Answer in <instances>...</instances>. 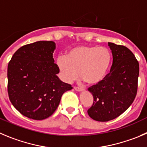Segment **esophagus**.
Here are the masks:
<instances>
[{"label":"esophagus","mask_w":147,"mask_h":147,"mask_svg":"<svg viewBox=\"0 0 147 147\" xmlns=\"http://www.w3.org/2000/svg\"><path fill=\"white\" fill-rule=\"evenodd\" d=\"M74 89H75V90H77V91H82V90H84L83 88H80L78 87V86H75V87H74Z\"/></svg>","instance_id":"1"}]
</instances>
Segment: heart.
I'll return each instance as SVG.
<instances>
[{
	"instance_id": "1",
	"label": "heart",
	"mask_w": 147,
	"mask_h": 147,
	"mask_svg": "<svg viewBox=\"0 0 147 147\" xmlns=\"http://www.w3.org/2000/svg\"><path fill=\"white\" fill-rule=\"evenodd\" d=\"M111 51L106 47L76 46L68 51L66 57L57 60L62 78L70 83L79 76L88 85H96L105 80L112 64Z\"/></svg>"
}]
</instances>
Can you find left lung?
<instances>
[{
  "mask_svg": "<svg viewBox=\"0 0 147 147\" xmlns=\"http://www.w3.org/2000/svg\"><path fill=\"white\" fill-rule=\"evenodd\" d=\"M108 45L113 56L110 72L101 83L88 88L94 96L88 114L99 122L113 120L127 110L138 89L139 64L134 53L124 46L113 42Z\"/></svg>",
  "mask_w": 147,
  "mask_h": 147,
  "instance_id": "1",
  "label": "left lung"
}]
</instances>
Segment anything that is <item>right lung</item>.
<instances>
[{"label":"right lung","mask_w":147,"mask_h":147,"mask_svg":"<svg viewBox=\"0 0 147 147\" xmlns=\"http://www.w3.org/2000/svg\"><path fill=\"white\" fill-rule=\"evenodd\" d=\"M55 42L38 41L22 46L8 64V94L22 115L44 120L57 109L61 96L72 88L57 76L59 68L53 58Z\"/></svg>","instance_id":"add662e5"}]
</instances>
